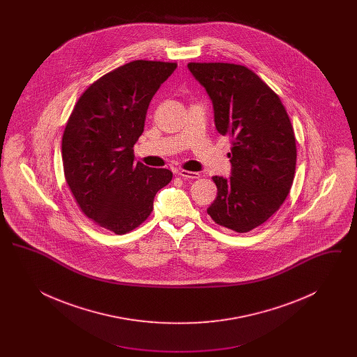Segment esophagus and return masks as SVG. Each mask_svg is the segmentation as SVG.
<instances>
[{
    "instance_id": "34e87169",
    "label": "esophagus",
    "mask_w": 357,
    "mask_h": 357,
    "mask_svg": "<svg viewBox=\"0 0 357 357\" xmlns=\"http://www.w3.org/2000/svg\"><path fill=\"white\" fill-rule=\"evenodd\" d=\"M176 172L179 176L186 178V179H198L201 176L199 172H194V171L178 170Z\"/></svg>"
}]
</instances>
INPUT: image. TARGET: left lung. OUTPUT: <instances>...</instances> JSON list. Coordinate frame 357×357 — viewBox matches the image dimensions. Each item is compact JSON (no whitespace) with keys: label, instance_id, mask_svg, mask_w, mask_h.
I'll return each mask as SVG.
<instances>
[{"label":"left lung","instance_id":"obj_1","mask_svg":"<svg viewBox=\"0 0 357 357\" xmlns=\"http://www.w3.org/2000/svg\"><path fill=\"white\" fill-rule=\"evenodd\" d=\"M206 89L217 131L231 137V175L213 176L218 188L207 208L213 221L248 233L287 199L296 170V139L280 98L253 70L229 63H190Z\"/></svg>","mask_w":357,"mask_h":357}]
</instances>
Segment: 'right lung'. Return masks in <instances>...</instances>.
I'll return each mask as SVG.
<instances>
[{"instance_id":"add662e5","label":"right lung","mask_w":357,"mask_h":357,"mask_svg":"<svg viewBox=\"0 0 357 357\" xmlns=\"http://www.w3.org/2000/svg\"><path fill=\"white\" fill-rule=\"evenodd\" d=\"M175 63L135 60L89 85L76 102L63 135L69 188L85 215L115 234H126L151 214L156 192L172 172L135 163L153 95Z\"/></svg>"}]
</instances>
